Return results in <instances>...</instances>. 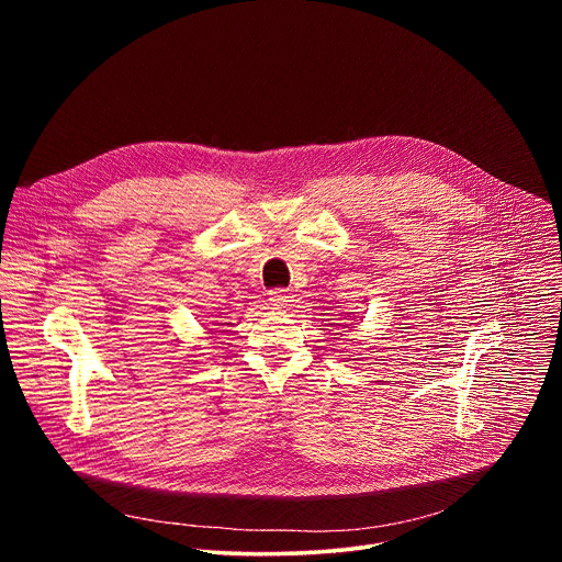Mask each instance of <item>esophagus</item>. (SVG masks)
<instances>
[{
    "mask_svg": "<svg viewBox=\"0 0 562 562\" xmlns=\"http://www.w3.org/2000/svg\"><path fill=\"white\" fill-rule=\"evenodd\" d=\"M269 302L273 304V306H291V302H293V295L289 293V291H284V289H276V291H271L269 293Z\"/></svg>",
    "mask_w": 562,
    "mask_h": 562,
    "instance_id": "esophagus-1",
    "label": "esophagus"
}]
</instances>
